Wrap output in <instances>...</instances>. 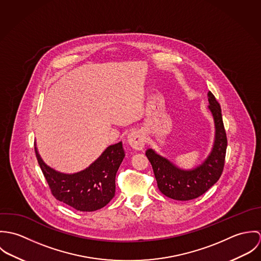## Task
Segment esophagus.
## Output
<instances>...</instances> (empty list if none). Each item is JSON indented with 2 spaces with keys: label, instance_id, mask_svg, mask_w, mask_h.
I'll return each instance as SVG.
<instances>
[{
  "label": "esophagus",
  "instance_id": "esophagus-1",
  "mask_svg": "<svg viewBox=\"0 0 261 261\" xmlns=\"http://www.w3.org/2000/svg\"><path fill=\"white\" fill-rule=\"evenodd\" d=\"M127 142L134 149L141 150L145 147V136L141 130H134L127 136Z\"/></svg>",
  "mask_w": 261,
  "mask_h": 261
}]
</instances>
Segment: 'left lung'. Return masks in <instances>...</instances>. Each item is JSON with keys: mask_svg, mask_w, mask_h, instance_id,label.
I'll list each match as a JSON object with an SVG mask.
<instances>
[{"mask_svg": "<svg viewBox=\"0 0 261 261\" xmlns=\"http://www.w3.org/2000/svg\"><path fill=\"white\" fill-rule=\"evenodd\" d=\"M208 109L215 123L213 149L202 165L192 170H183L168 159L149 149L146 155L152 167L159 190L167 197L188 201L203 195L221 177L225 164L227 137L224 128L221 108L211 91L208 92Z\"/></svg>", "mask_w": 261, "mask_h": 261, "instance_id": "obj_1", "label": "left lung"}]
</instances>
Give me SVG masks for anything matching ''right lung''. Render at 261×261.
<instances>
[{"label":"right lung","mask_w":261,"mask_h":261,"mask_svg":"<svg viewBox=\"0 0 261 261\" xmlns=\"http://www.w3.org/2000/svg\"><path fill=\"white\" fill-rule=\"evenodd\" d=\"M38 164L52 195L77 211L91 212L110 203L115 193L116 172L124 158L121 142L112 145L88 168L63 174L48 167L35 148Z\"/></svg>","instance_id":"right-lung-1"}]
</instances>
